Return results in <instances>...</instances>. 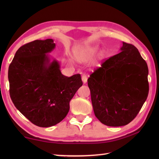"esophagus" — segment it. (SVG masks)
Returning <instances> with one entry per match:
<instances>
[{"label": "esophagus", "instance_id": "obj_1", "mask_svg": "<svg viewBox=\"0 0 159 159\" xmlns=\"http://www.w3.org/2000/svg\"><path fill=\"white\" fill-rule=\"evenodd\" d=\"M82 80L83 83H86L87 81V76L85 75V74H83L82 76Z\"/></svg>", "mask_w": 159, "mask_h": 159}]
</instances>
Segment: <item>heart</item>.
Segmentation results:
<instances>
[{
	"label": "heart",
	"mask_w": 159,
	"mask_h": 159,
	"mask_svg": "<svg viewBox=\"0 0 159 159\" xmlns=\"http://www.w3.org/2000/svg\"><path fill=\"white\" fill-rule=\"evenodd\" d=\"M98 50V48L97 47H86L77 52V57L83 60H87L96 55Z\"/></svg>",
	"instance_id": "1"
}]
</instances>
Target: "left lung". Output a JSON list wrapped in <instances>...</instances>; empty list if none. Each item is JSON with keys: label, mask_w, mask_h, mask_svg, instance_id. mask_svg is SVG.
<instances>
[{"label": "left lung", "mask_w": 159, "mask_h": 159, "mask_svg": "<svg viewBox=\"0 0 159 159\" xmlns=\"http://www.w3.org/2000/svg\"><path fill=\"white\" fill-rule=\"evenodd\" d=\"M87 80L96 117L109 126L129 124L139 112L149 92L147 63L135 46L123 42Z\"/></svg>", "instance_id": "1"}]
</instances>
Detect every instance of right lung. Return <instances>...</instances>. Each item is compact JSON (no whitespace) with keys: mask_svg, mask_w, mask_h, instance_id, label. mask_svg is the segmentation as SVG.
Segmentation results:
<instances>
[{"mask_svg":"<svg viewBox=\"0 0 159 159\" xmlns=\"http://www.w3.org/2000/svg\"><path fill=\"white\" fill-rule=\"evenodd\" d=\"M52 39L35 40L17 50L8 70L9 93L16 109L39 127L61 121L70 102L83 85L80 74L63 75L49 53L55 49Z\"/></svg>","mask_w":159,"mask_h":159,"instance_id":"right-lung-1","label":"right lung"}]
</instances>
